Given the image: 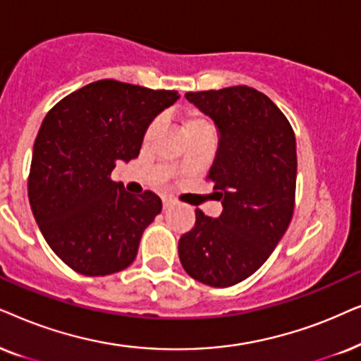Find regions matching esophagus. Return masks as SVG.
Returning <instances> with one entry per match:
<instances>
[{
  "instance_id": "34e87169",
  "label": "esophagus",
  "mask_w": 361,
  "mask_h": 361,
  "mask_svg": "<svg viewBox=\"0 0 361 361\" xmlns=\"http://www.w3.org/2000/svg\"><path fill=\"white\" fill-rule=\"evenodd\" d=\"M176 201L173 198H163V209H168L171 208V206H175Z\"/></svg>"
}]
</instances>
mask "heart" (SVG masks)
Wrapping results in <instances>:
<instances>
[{"label": "heart", "instance_id": "1", "mask_svg": "<svg viewBox=\"0 0 361 361\" xmlns=\"http://www.w3.org/2000/svg\"><path fill=\"white\" fill-rule=\"evenodd\" d=\"M183 127H185L186 135H190V133H195L198 130H204V128H209L208 123H206V120L203 117H200L198 114H191V115H188V117H185ZM157 128H158V122H153L150 127L147 128L145 140H150V138L153 137V133L157 132Z\"/></svg>", "mask_w": 361, "mask_h": 361}]
</instances>
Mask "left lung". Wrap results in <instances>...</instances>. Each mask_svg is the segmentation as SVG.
Returning a JSON list of instances; mask_svg holds the SVG:
<instances>
[{"label": "left lung", "mask_w": 361, "mask_h": 361, "mask_svg": "<svg viewBox=\"0 0 361 361\" xmlns=\"http://www.w3.org/2000/svg\"><path fill=\"white\" fill-rule=\"evenodd\" d=\"M185 97L214 122L218 152L209 168L218 218L196 209L178 243L181 266L211 287H229L257 271L289 228L297 152L289 120L267 95L246 85Z\"/></svg>", "instance_id": "8db88e82"}]
</instances>
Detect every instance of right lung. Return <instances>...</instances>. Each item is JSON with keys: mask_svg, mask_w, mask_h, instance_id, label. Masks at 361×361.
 <instances>
[{"mask_svg": "<svg viewBox=\"0 0 361 361\" xmlns=\"http://www.w3.org/2000/svg\"><path fill=\"white\" fill-rule=\"evenodd\" d=\"M178 99L176 90L105 79L69 94L42 120L27 196L46 243L75 272L109 276L135 259L161 200L127 193L110 175L138 157L147 128Z\"/></svg>", "mask_w": 361, "mask_h": 361, "instance_id": "obj_1", "label": "right lung"}]
</instances>
